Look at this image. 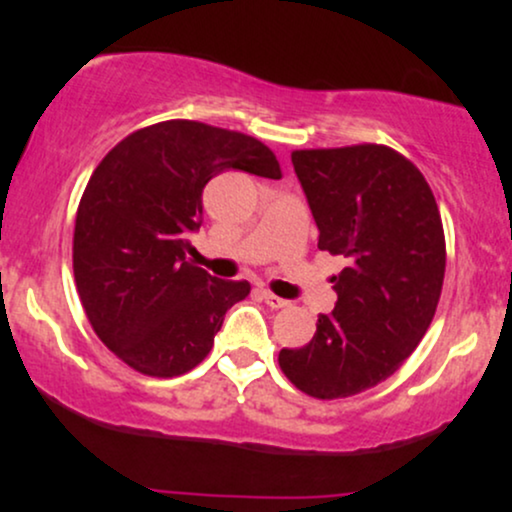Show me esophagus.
Segmentation results:
<instances>
[{"instance_id":"1","label":"esophagus","mask_w":512,"mask_h":512,"mask_svg":"<svg viewBox=\"0 0 512 512\" xmlns=\"http://www.w3.org/2000/svg\"><path fill=\"white\" fill-rule=\"evenodd\" d=\"M262 298H264V303H267L269 308H274V310L286 308V305H289V301H284V298H279V296H276V293H272V291H262Z\"/></svg>"}]
</instances>
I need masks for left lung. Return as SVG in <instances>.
Listing matches in <instances>:
<instances>
[{"label": "left lung", "mask_w": 512, "mask_h": 512, "mask_svg": "<svg viewBox=\"0 0 512 512\" xmlns=\"http://www.w3.org/2000/svg\"><path fill=\"white\" fill-rule=\"evenodd\" d=\"M317 223V248L346 267L337 305L317 317L310 344L281 349L279 366L315 399L351 397L390 378L436 315L445 233L421 170L385 144L291 154Z\"/></svg>", "instance_id": "1"}]
</instances>
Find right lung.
<instances>
[{
    "instance_id": "add662e5",
    "label": "right lung",
    "mask_w": 512,
    "mask_h": 512,
    "mask_svg": "<svg viewBox=\"0 0 512 512\" xmlns=\"http://www.w3.org/2000/svg\"><path fill=\"white\" fill-rule=\"evenodd\" d=\"M281 178L260 139L195 120L127 134L93 170L74 223V281L98 339L137 373L175 378L207 358L248 281L185 260L202 192L221 170Z\"/></svg>"
}]
</instances>
